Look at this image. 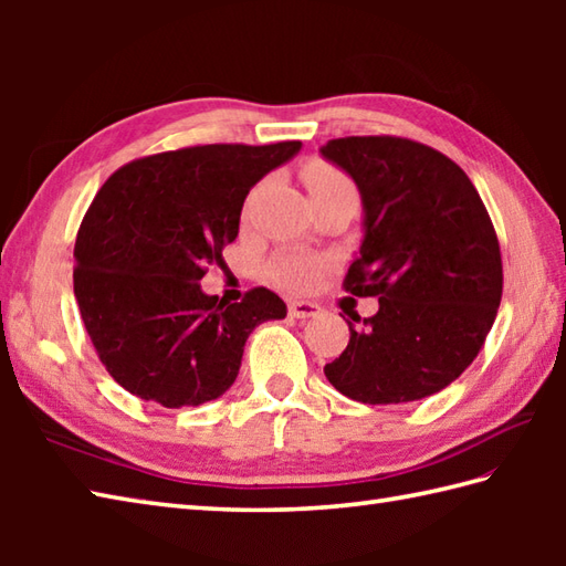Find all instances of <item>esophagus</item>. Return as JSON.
Returning a JSON list of instances; mask_svg holds the SVG:
<instances>
[{
	"label": "esophagus",
	"mask_w": 566,
	"mask_h": 566,
	"mask_svg": "<svg viewBox=\"0 0 566 566\" xmlns=\"http://www.w3.org/2000/svg\"><path fill=\"white\" fill-rule=\"evenodd\" d=\"M318 314H321L318 304L290 302V316H294V318H311V316H318Z\"/></svg>",
	"instance_id": "1"
}]
</instances>
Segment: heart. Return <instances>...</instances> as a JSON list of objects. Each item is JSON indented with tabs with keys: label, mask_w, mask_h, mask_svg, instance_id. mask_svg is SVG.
<instances>
[{
	"label": "heart",
	"mask_w": 566,
	"mask_h": 566,
	"mask_svg": "<svg viewBox=\"0 0 566 566\" xmlns=\"http://www.w3.org/2000/svg\"><path fill=\"white\" fill-rule=\"evenodd\" d=\"M304 182L308 187L311 201L333 195H355V187L338 167L326 160H314L304 167ZM328 270V260L308 252L286 250L268 262V276L286 292H308L316 286L321 274Z\"/></svg>",
	"instance_id": "obj_1"
}]
</instances>
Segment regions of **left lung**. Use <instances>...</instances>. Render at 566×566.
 Segmentation results:
<instances>
[{"label": "left lung", "mask_w": 566, "mask_h": 566, "mask_svg": "<svg viewBox=\"0 0 566 566\" xmlns=\"http://www.w3.org/2000/svg\"><path fill=\"white\" fill-rule=\"evenodd\" d=\"M321 153L365 203V240L343 290L379 298L363 326L347 321L350 343L323 371L359 403L438 394L474 363L501 304V248L484 201L460 165L411 138H333Z\"/></svg>", "instance_id": "1"}]
</instances>
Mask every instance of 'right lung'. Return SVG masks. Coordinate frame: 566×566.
<instances>
[{"instance_id":"add662e5","label":"right lung","mask_w":566,"mask_h":566,"mask_svg":"<svg viewBox=\"0 0 566 566\" xmlns=\"http://www.w3.org/2000/svg\"><path fill=\"white\" fill-rule=\"evenodd\" d=\"M298 148L302 140L167 150L102 185L80 223L72 282L94 350L126 391L165 408L219 399L252 328L286 316L264 286L223 304L199 280L223 264L250 187Z\"/></svg>"}]
</instances>
